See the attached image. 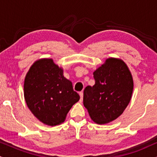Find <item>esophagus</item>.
I'll list each match as a JSON object with an SVG mask.
<instances>
[{"instance_id": "1", "label": "esophagus", "mask_w": 157, "mask_h": 157, "mask_svg": "<svg viewBox=\"0 0 157 157\" xmlns=\"http://www.w3.org/2000/svg\"><path fill=\"white\" fill-rule=\"evenodd\" d=\"M79 94H80V101H82V98H83V92L81 91V92H80V93H79Z\"/></svg>"}]
</instances>
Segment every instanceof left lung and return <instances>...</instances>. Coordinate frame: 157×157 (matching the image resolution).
Segmentation results:
<instances>
[{"instance_id": "left-lung-1", "label": "left lung", "mask_w": 157, "mask_h": 157, "mask_svg": "<svg viewBox=\"0 0 157 157\" xmlns=\"http://www.w3.org/2000/svg\"><path fill=\"white\" fill-rule=\"evenodd\" d=\"M95 84L83 92V105L94 122L107 124L116 119L129 105L133 80L126 64L121 59L109 58L94 72Z\"/></svg>"}]
</instances>
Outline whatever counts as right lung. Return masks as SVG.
I'll return each mask as SVG.
<instances>
[{
    "mask_svg": "<svg viewBox=\"0 0 157 157\" xmlns=\"http://www.w3.org/2000/svg\"><path fill=\"white\" fill-rule=\"evenodd\" d=\"M24 97L32 113L50 126L63 123L80 99L71 81L63 77V69L48 58L37 60L30 68L25 78Z\"/></svg>",
    "mask_w": 157,
    "mask_h": 157,
    "instance_id": "right-lung-1",
    "label": "right lung"
}]
</instances>
